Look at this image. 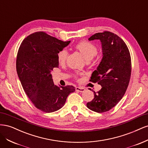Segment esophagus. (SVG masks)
Here are the masks:
<instances>
[{"instance_id":"1","label":"esophagus","mask_w":148,"mask_h":148,"mask_svg":"<svg viewBox=\"0 0 148 148\" xmlns=\"http://www.w3.org/2000/svg\"><path fill=\"white\" fill-rule=\"evenodd\" d=\"M76 91H78V92H84L85 91V89L82 88V87H76Z\"/></svg>"}]
</instances>
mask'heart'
<instances>
[{
    "instance_id": "obj_1",
    "label": "heart",
    "mask_w": 148,
    "mask_h": 148,
    "mask_svg": "<svg viewBox=\"0 0 148 148\" xmlns=\"http://www.w3.org/2000/svg\"><path fill=\"white\" fill-rule=\"evenodd\" d=\"M76 48L82 53V55L86 60H90L96 56L97 53V48L95 44L91 42L83 41L78 42L76 45ZM67 57H68V51L66 49H62L57 53V60L60 64L65 63Z\"/></svg>"
}]
</instances>
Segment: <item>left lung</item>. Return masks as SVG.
I'll use <instances>...</instances> for the list:
<instances>
[{
  "label": "left lung",
  "instance_id": "8db88e82",
  "mask_svg": "<svg viewBox=\"0 0 148 148\" xmlns=\"http://www.w3.org/2000/svg\"><path fill=\"white\" fill-rule=\"evenodd\" d=\"M88 39L101 42L102 59L89 81L102 88L93 91L94 99L86 106L96 112H106L117 104L127 91L132 71L130 53L123 40L110 31L96 33Z\"/></svg>",
  "mask_w": 148,
  "mask_h": 148
}]
</instances>
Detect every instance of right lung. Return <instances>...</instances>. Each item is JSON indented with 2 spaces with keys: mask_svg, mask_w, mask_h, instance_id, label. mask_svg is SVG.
I'll list each match as a JSON object with an SVG mask.
<instances>
[{
  "mask_svg": "<svg viewBox=\"0 0 148 148\" xmlns=\"http://www.w3.org/2000/svg\"><path fill=\"white\" fill-rule=\"evenodd\" d=\"M42 31L29 35L21 42L16 57V71L25 92L34 106L44 112L61 109L73 86H58L51 71L59 67L57 53L70 44Z\"/></svg>",
  "mask_w": 148,
  "mask_h": 148,
  "instance_id": "1",
  "label": "right lung"
}]
</instances>
